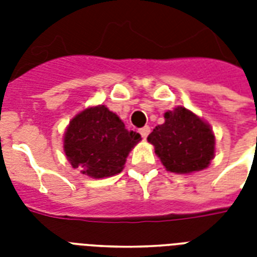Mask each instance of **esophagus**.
Returning a JSON list of instances; mask_svg holds the SVG:
<instances>
[{
    "label": "esophagus",
    "mask_w": 257,
    "mask_h": 257,
    "mask_svg": "<svg viewBox=\"0 0 257 257\" xmlns=\"http://www.w3.org/2000/svg\"><path fill=\"white\" fill-rule=\"evenodd\" d=\"M149 133H151V126H148V125H145L140 129V135L143 136V139H147Z\"/></svg>",
    "instance_id": "1"
}]
</instances>
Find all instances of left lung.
<instances>
[{
	"label": "left lung",
	"mask_w": 257,
	"mask_h": 257,
	"mask_svg": "<svg viewBox=\"0 0 257 257\" xmlns=\"http://www.w3.org/2000/svg\"><path fill=\"white\" fill-rule=\"evenodd\" d=\"M165 122L148 136L167 171L189 173L207 168L215 155V136L209 125L191 110L177 106L164 114Z\"/></svg>",
	"instance_id": "obj_1"
}]
</instances>
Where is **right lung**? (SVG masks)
I'll list each match as a JSON object with an SVG mask.
<instances>
[{
  "mask_svg": "<svg viewBox=\"0 0 257 257\" xmlns=\"http://www.w3.org/2000/svg\"><path fill=\"white\" fill-rule=\"evenodd\" d=\"M141 140L104 105L85 109L70 121L64 149L73 168L94 179L122 171L131 149Z\"/></svg>",
  "mask_w": 257,
  "mask_h": 257,
  "instance_id": "1",
  "label": "right lung"
}]
</instances>
